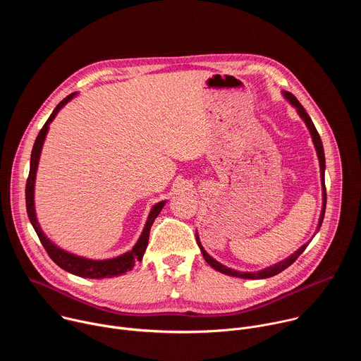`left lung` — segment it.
Listing matches in <instances>:
<instances>
[{"label": "left lung", "instance_id": "8db88e82", "mask_svg": "<svg viewBox=\"0 0 361 361\" xmlns=\"http://www.w3.org/2000/svg\"><path fill=\"white\" fill-rule=\"evenodd\" d=\"M284 95H286V98L291 102V104L297 109V111H298L300 117L304 120V123L307 124L308 130H310L312 137H313V141H314V145H316V149H317V156H319V160H320V171H322V181H323V212H322L320 221H319V227H317V231H319V230H320V227H322L323 219H324V213H326V200H327V194H326V184H324L326 159H324L323 142H322V138H320V135H319V133H317V130H316V127H314V124H313V121H312L310 116H308V114L305 113L304 107L300 104L298 99H297L291 92H284ZM195 238H197V244H198V247H200V250H201V252H202L204 260L207 262V263H209L214 270H217V271H220V273H223V274L233 276V277H240V279H269V277H273V276H276V274L281 273L283 270H286L287 267H290V266H291V264L298 259L300 254L305 250V247L308 245V243H307V244H304V245H302V247H300L294 254H291V255L288 257V259H286V260H283V262H280V263H277V264H274V266H271V267H267V269L260 270V271H257V273H241V271H237V270H231V269H228V267L223 266L221 263L216 262V260L213 259V257H210V255L207 254V251H205V250L202 248V245H201V243H200V240H198V235H197Z\"/></svg>", "mask_w": 361, "mask_h": 361}]
</instances>
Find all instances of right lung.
Wrapping results in <instances>:
<instances>
[{
  "instance_id": "1",
  "label": "right lung",
  "mask_w": 361,
  "mask_h": 361,
  "mask_svg": "<svg viewBox=\"0 0 361 361\" xmlns=\"http://www.w3.org/2000/svg\"><path fill=\"white\" fill-rule=\"evenodd\" d=\"M74 97V94H70L68 97H66L60 104L54 109V111L51 113V116L48 117V120L45 121L44 127L39 130L37 138H35V142H34V147H32V151H31V161H30V174H28V178H27V185H25V204H27V214H28V219L42 244V247L45 248V251L48 252V255L51 257V260H53L59 267H61L63 270L71 273V274H75V276H80V277H84V279H110V277H114V276H118V274H123L126 271H130L134 264L137 262H141L142 255H144V251L147 248V244H148V235H149V230H151V226L154 223V220L157 219V216L160 214L161 209L164 207L166 201H161L159 204H156L152 207L149 216H148V220H147V224L142 230V234L141 237L138 238L137 244L133 247L131 251L120 255V257H116V259H111V260H101V262H95V260H87V259H81V257H77V255H73L59 247H56L53 243H51L45 234L41 231L38 223H37V219H35V210H34V183H35V173H37V167H38V160H39V152H41V148H42V142H44V138H45V134L48 131V124L54 120V117L57 116V113L60 111V109L63 106H66L67 102Z\"/></svg>"
}]
</instances>
